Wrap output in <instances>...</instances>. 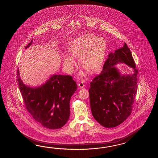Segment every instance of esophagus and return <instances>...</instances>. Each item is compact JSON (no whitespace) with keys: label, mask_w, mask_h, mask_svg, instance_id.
<instances>
[{"label":"esophagus","mask_w":158,"mask_h":158,"mask_svg":"<svg viewBox=\"0 0 158 158\" xmlns=\"http://www.w3.org/2000/svg\"><path fill=\"white\" fill-rule=\"evenodd\" d=\"M85 86V85H84V83L83 82H80V83H78V87H79V88H80V89H82V88H83V87Z\"/></svg>","instance_id":"esophagus-1"}]
</instances>
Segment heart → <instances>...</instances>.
Returning a JSON list of instances; mask_svg holds the SVG:
<instances>
[{"mask_svg": "<svg viewBox=\"0 0 158 158\" xmlns=\"http://www.w3.org/2000/svg\"><path fill=\"white\" fill-rule=\"evenodd\" d=\"M68 50L71 54H64L62 56V64L65 71L71 73L74 69L73 57L78 58V63L90 73H94L100 69L106 50V43L101 38L91 34H86L71 40ZM84 71L79 74L81 78L85 76Z\"/></svg>", "mask_w": 158, "mask_h": 158, "instance_id": "1", "label": "heart"}]
</instances>
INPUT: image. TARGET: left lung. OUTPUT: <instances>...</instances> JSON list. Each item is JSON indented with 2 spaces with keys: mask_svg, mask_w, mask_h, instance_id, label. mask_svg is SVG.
<instances>
[{
  "mask_svg": "<svg viewBox=\"0 0 158 158\" xmlns=\"http://www.w3.org/2000/svg\"><path fill=\"white\" fill-rule=\"evenodd\" d=\"M124 63L134 69L131 75H121L115 65ZM138 70L127 44L111 52L103 70L91 82L89 90L94 118L105 128L121 124L131 114L137 90Z\"/></svg>",
  "mask_w": 158,
  "mask_h": 158,
  "instance_id": "8db88e82",
  "label": "left lung"
}]
</instances>
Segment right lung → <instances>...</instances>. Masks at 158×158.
Listing matches in <instances>:
<instances>
[{
  "label": "right lung",
  "mask_w": 158,
  "mask_h": 158,
  "mask_svg": "<svg viewBox=\"0 0 158 158\" xmlns=\"http://www.w3.org/2000/svg\"><path fill=\"white\" fill-rule=\"evenodd\" d=\"M31 40L25 49L30 47ZM19 87L27 110L45 128L57 129L67 123L70 116L71 97L77 84L69 75H52L40 86L31 87L23 83L17 69Z\"/></svg>",
  "instance_id": "1"
}]
</instances>
